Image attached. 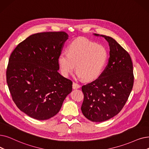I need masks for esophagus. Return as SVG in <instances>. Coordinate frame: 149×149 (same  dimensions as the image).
I'll list each match as a JSON object with an SVG mask.
<instances>
[{"instance_id":"34e87169","label":"esophagus","mask_w":149,"mask_h":149,"mask_svg":"<svg viewBox=\"0 0 149 149\" xmlns=\"http://www.w3.org/2000/svg\"><path fill=\"white\" fill-rule=\"evenodd\" d=\"M80 87V85H79V84L76 83L75 82H73V83H72V88H73L74 89H78V88H79Z\"/></svg>"}]
</instances>
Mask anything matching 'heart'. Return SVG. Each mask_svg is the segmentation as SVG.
I'll return each instance as SVG.
<instances>
[{
	"label": "heart",
	"instance_id": "obj_1",
	"mask_svg": "<svg viewBox=\"0 0 149 149\" xmlns=\"http://www.w3.org/2000/svg\"><path fill=\"white\" fill-rule=\"evenodd\" d=\"M108 58L107 49L86 38L74 40L68 47V52H62L58 58L61 74L68 77L76 64L77 75L86 81L96 80L102 74Z\"/></svg>",
	"mask_w": 149,
	"mask_h": 149
}]
</instances>
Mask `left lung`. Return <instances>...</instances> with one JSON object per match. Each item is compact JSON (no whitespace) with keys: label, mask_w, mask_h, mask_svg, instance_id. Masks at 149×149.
Listing matches in <instances>:
<instances>
[{"label":"left lung","mask_w":149,"mask_h":149,"mask_svg":"<svg viewBox=\"0 0 149 149\" xmlns=\"http://www.w3.org/2000/svg\"><path fill=\"white\" fill-rule=\"evenodd\" d=\"M101 36L108 41L110 49L108 64L98 79L81 87L82 113L95 122L107 120L121 111L134 83L130 55L111 37Z\"/></svg>","instance_id":"8db88e82"}]
</instances>
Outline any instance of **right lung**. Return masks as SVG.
I'll return each mask as SVG.
<instances>
[{
	"instance_id": "obj_1",
	"label": "right lung",
	"mask_w": 149,
	"mask_h": 149,
	"mask_svg": "<svg viewBox=\"0 0 149 149\" xmlns=\"http://www.w3.org/2000/svg\"><path fill=\"white\" fill-rule=\"evenodd\" d=\"M68 37L64 31L33 34L10 56L6 76L12 99L32 118H52L72 91V81L58 72V58Z\"/></svg>"
}]
</instances>
